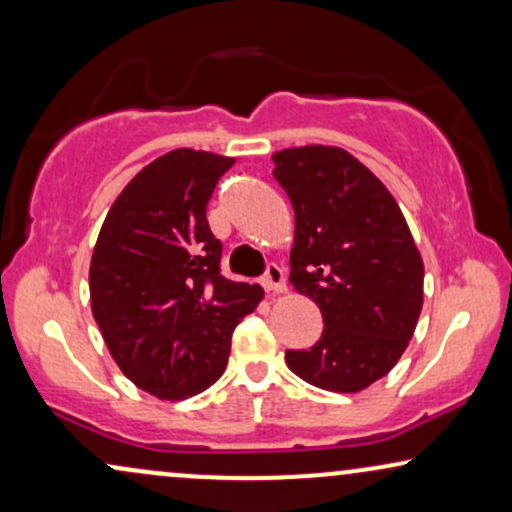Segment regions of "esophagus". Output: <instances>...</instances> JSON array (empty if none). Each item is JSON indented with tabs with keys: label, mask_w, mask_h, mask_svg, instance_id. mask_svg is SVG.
<instances>
[{
	"label": "esophagus",
	"mask_w": 512,
	"mask_h": 512,
	"mask_svg": "<svg viewBox=\"0 0 512 512\" xmlns=\"http://www.w3.org/2000/svg\"><path fill=\"white\" fill-rule=\"evenodd\" d=\"M262 286L267 293H286V278H283V269L276 264H269L267 274L262 278Z\"/></svg>",
	"instance_id": "esophagus-1"
}]
</instances>
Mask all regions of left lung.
<instances>
[{
  "label": "left lung",
  "mask_w": 512,
  "mask_h": 512,
  "mask_svg": "<svg viewBox=\"0 0 512 512\" xmlns=\"http://www.w3.org/2000/svg\"><path fill=\"white\" fill-rule=\"evenodd\" d=\"M295 210L290 283L323 316L309 349L286 364L328 392L366 390L397 366L423 309V257L387 186L338 146L271 155Z\"/></svg>",
  "instance_id": "1"
}]
</instances>
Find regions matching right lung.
<instances>
[{
    "label": "right lung",
    "mask_w": 512,
    "mask_h": 512,
    "mask_svg": "<svg viewBox=\"0 0 512 512\" xmlns=\"http://www.w3.org/2000/svg\"><path fill=\"white\" fill-rule=\"evenodd\" d=\"M229 155L174 148L137 172L108 210L89 264L92 314L139 390L189 399L222 378L231 335L264 290L219 274L208 200Z\"/></svg>",
    "instance_id": "1"
}]
</instances>
